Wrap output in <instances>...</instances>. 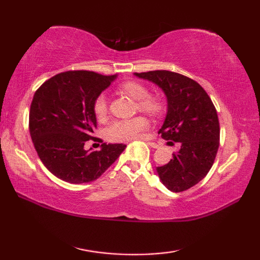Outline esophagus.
Segmentation results:
<instances>
[{
  "instance_id": "1",
  "label": "esophagus",
  "mask_w": 260,
  "mask_h": 260,
  "mask_svg": "<svg viewBox=\"0 0 260 260\" xmlns=\"http://www.w3.org/2000/svg\"><path fill=\"white\" fill-rule=\"evenodd\" d=\"M140 140H144V141H148V139H147V138H144V136H141V138H140ZM148 144H149V146H150L151 148H153V149H157L158 147H159V146H158V144H157V143H155V142H148Z\"/></svg>"
}]
</instances>
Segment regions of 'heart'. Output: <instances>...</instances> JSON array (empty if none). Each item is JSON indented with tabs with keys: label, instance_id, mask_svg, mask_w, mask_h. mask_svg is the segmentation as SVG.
<instances>
[{
	"label": "heart",
	"instance_id": "b5f03b06",
	"mask_svg": "<svg viewBox=\"0 0 260 260\" xmlns=\"http://www.w3.org/2000/svg\"><path fill=\"white\" fill-rule=\"evenodd\" d=\"M121 89L125 94L135 101H139V109L151 116H158L162 111V104L158 99L149 96L148 88L136 81L122 83ZM94 112L99 119H103L108 113V101L105 95H100L94 103ZM148 120L143 117H135L132 119L116 120L108 127L107 136L110 141L132 140L148 127Z\"/></svg>",
	"mask_w": 260,
	"mask_h": 260
}]
</instances>
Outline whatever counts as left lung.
<instances>
[{"label":"left lung","mask_w":260,"mask_h":260,"mask_svg":"<svg viewBox=\"0 0 260 260\" xmlns=\"http://www.w3.org/2000/svg\"><path fill=\"white\" fill-rule=\"evenodd\" d=\"M134 76L153 82L164 91L167 113L158 133L164 140L180 142L181 147L156 171L169 190H187L204 179L213 165L220 139L217 110L200 83L182 74L158 70Z\"/></svg>","instance_id":"1"}]
</instances>
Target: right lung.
Segmentation results:
<instances>
[{
    "instance_id": "obj_1",
    "label": "right lung",
    "mask_w": 260,
    "mask_h": 260,
    "mask_svg": "<svg viewBox=\"0 0 260 260\" xmlns=\"http://www.w3.org/2000/svg\"><path fill=\"white\" fill-rule=\"evenodd\" d=\"M116 78L68 71L35 91L29 110L30 138L43 165L65 182L94 181L125 150L121 143H102L99 151L83 148L96 128L95 101Z\"/></svg>"
}]
</instances>
